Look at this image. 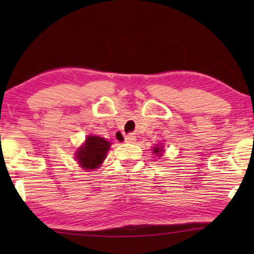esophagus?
Wrapping results in <instances>:
<instances>
[{
	"mask_svg": "<svg viewBox=\"0 0 254 254\" xmlns=\"http://www.w3.org/2000/svg\"><path fill=\"white\" fill-rule=\"evenodd\" d=\"M135 140H136L135 136L133 135V134H128L126 137H124V141H126L127 143H134Z\"/></svg>",
	"mask_w": 254,
	"mask_h": 254,
	"instance_id": "34e87169",
	"label": "esophagus"
}]
</instances>
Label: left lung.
I'll use <instances>...</instances> for the list:
<instances>
[{"instance_id": "1", "label": "left lung", "mask_w": 254, "mask_h": 254, "mask_svg": "<svg viewBox=\"0 0 254 254\" xmlns=\"http://www.w3.org/2000/svg\"><path fill=\"white\" fill-rule=\"evenodd\" d=\"M153 152L158 154V157H160L161 153L163 152V147H158V144H157V147L153 148Z\"/></svg>"}]
</instances>
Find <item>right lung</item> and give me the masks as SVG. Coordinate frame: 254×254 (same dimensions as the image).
<instances>
[{
  "label": "right lung",
  "mask_w": 254,
  "mask_h": 254,
  "mask_svg": "<svg viewBox=\"0 0 254 254\" xmlns=\"http://www.w3.org/2000/svg\"><path fill=\"white\" fill-rule=\"evenodd\" d=\"M111 142L98 135H88L85 143L76 151L75 159L85 170L97 169L106 158Z\"/></svg>",
  "instance_id": "obj_1"
}]
</instances>
